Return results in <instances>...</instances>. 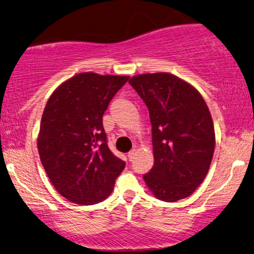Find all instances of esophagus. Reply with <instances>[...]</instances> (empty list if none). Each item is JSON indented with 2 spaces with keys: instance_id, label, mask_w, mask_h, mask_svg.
I'll list each match as a JSON object with an SVG mask.
<instances>
[{
  "instance_id": "esophagus-1",
  "label": "esophagus",
  "mask_w": 254,
  "mask_h": 254,
  "mask_svg": "<svg viewBox=\"0 0 254 254\" xmlns=\"http://www.w3.org/2000/svg\"><path fill=\"white\" fill-rule=\"evenodd\" d=\"M135 155H136V149H132L130 150L129 153H127V157H129L130 161H132L133 159H135Z\"/></svg>"
}]
</instances>
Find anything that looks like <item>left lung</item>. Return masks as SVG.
Wrapping results in <instances>:
<instances>
[{"label":"left lung","instance_id":"left-lung-1","mask_svg":"<svg viewBox=\"0 0 254 254\" xmlns=\"http://www.w3.org/2000/svg\"><path fill=\"white\" fill-rule=\"evenodd\" d=\"M129 83L149 111L154 166L143 179L154 196L177 202L194 192L208 173L215 129L199 92L176 75L142 74Z\"/></svg>","mask_w":254,"mask_h":254}]
</instances>
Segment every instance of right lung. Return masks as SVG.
<instances>
[{
  "instance_id": "add662e5",
  "label": "right lung",
  "mask_w": 254,
  "mask_h": 254,
  "mask_svg": "<svg viewBox=\"0 0 254 254\" xmlns=\"http://www.w3.org/2000/svg\"><path fill=\"white\" fill-rule=\"evenodd\" d=\"M127 76L81 72L48 100L38 151L49 179L64 198L81 205L104 200L125 162L110 150L103 116Z\"/></svg>"
}]
</instances>
